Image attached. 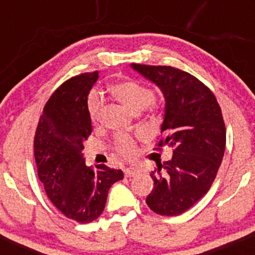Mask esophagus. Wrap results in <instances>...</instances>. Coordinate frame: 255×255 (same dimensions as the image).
<instances>
[{
    "instance_id": "esophagus-1",
    "label": "esophagus",
    "mask_w": 255,
    "mask_h": 255,
    "mask_svg": "<svg viewBox=\"0 0 255 255\" xmlns=\"http://www.w3.org/2000/svg\"><path fill=\"white\" fill-rule=\"evenodd\" d=\"M137 174H139V170H137L136 168H131V166H130V168L125 169V176L126 177H133Z\"/></svg>"
}]
</instances>
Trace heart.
<instances>
[{
	"mask_svg": "<svg viewBox=\"0 0 255 255\" xmlns=\"http://www.w3.org/2000/svg\"><path fill=\"white\" fill-rule=\"evenodd\" d=\"M109 92L116 101L125 105L133 114H139L140 111L147 109L154 110L158 107L156 98L152 96L151 90L144 84L135 80H122L111 84ZM87 109L91 121L98 124L103 111V101L96 93H91L87 101ZM116 151L126 158L134 157L136 153V145L134 139L129 135H118L115 139Z\"/></svg>",
	"mask_w": 255,
	"mask_h": 255,
	"instance_id": "obj_1",
	"label": "heart"
}]
</instances>
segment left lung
Returning <instances> with one entry per match:
<instances>
[{"label":"left lung","instance_id":"1","mask_svg":"<svg viewBox=\"0 0 255 255\" xmlns=\"http://www.w3.org/2000/svg\"><path fill=\"white\" fill-rule=\"evenodd\" d=\"M153 83L165 101L159 147L174 148L172 158L151 172L154 186L146 198L153 212L178 216L209 192L225 151V126L211 90L189 73L168 66L131 63Z\"/></svg>","mask_w":255,"mask_h":255}]
</instances>
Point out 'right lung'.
I'll use <instances>...</instances> for the list:
<instances>
[{"label":"right lung","mask_w":255,"mask_h":255,"mask_svg":"<svg viewBox=\"0 0 255 255\" xmlns=\"http://www.w3.org/2000/svg\"><path fill=\"white\" fill-rule=\"evenodd\" d=\"M98 72L84 73L61 85L44 107L34 136L38 177L50 201L67 218L91 223L103 212L108 192L122 170L85 164L84 141L92 133L87 97Z\"/></svg>","instance_id":"1"}]
</instances>
